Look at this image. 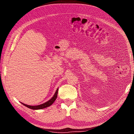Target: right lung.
Here are the masks:
<instances>
[{
    "label": "right lung",
    "instance_id": "obj_1",
    "mask_svg": "<svg viewBox=\"0 0 134 134\" xmlns=\"http://www.w3.org/2000/svg\"><path fill=\"white\" fill-rule=\"evenodd\" d=\"M58 88L57 89L56 92H55V93H54V96L51 97V99H49V100H48L46 102H45L42 104H41V105H36V106H32V105H26V104L23 103L21 102L22 105L26 106L27 108H28L29 109H33V110H38V109H44V108H46L47 107H48V106H51L52 104H53L55 100L57 99V94H58Z\"/></svg>",
    "mask_w": 134,
    "mask_h": 134
}]
</instances>
